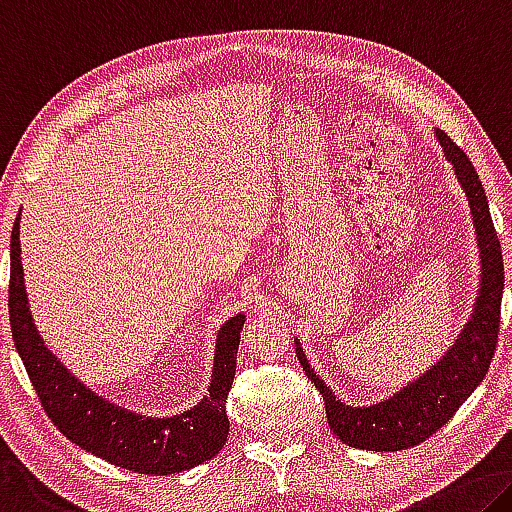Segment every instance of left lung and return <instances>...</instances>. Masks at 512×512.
Wrapping results in <instances>:
<instances>
[{"mask_svg":"<svg viewBox=\"0 0 512 512\" xmlns=\"http://www.w3.org/2000/svg\"><path fill=\"white\" fill-rule=\"evenodd\" d=\"M444 157L451 161L456 177L469 200L474 216L478 255H481V291L474 314L460 339L431 371L403 387L392 399L369 408H351L330 392L328 385L307 364L305 353L296 346L298 362L307 380H312L326 401L328 426L344 444L364 451H403L426 442L435 431L456 415L469 394L481 385L497 351L501 296H504V257L494 232L488 198L476 168L442 129L435 132Z\"/></svg>","mask_w":512,"mask_h":512,"instance_id":"1","label":"left lung"}]
</instances>
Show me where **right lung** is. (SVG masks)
I'll return each mask as SVG.
<instances>
[{
    "label": "right lung",
    "mask_w": 512,
    "mask_h": 512,
    "mask_svg": "<svg viewBox=\"0 0 512 512\" xmlns=\"http://www.w3.org/2000/svg\"><path fill=\"white\" fill-rule=\"evenodd\" d=\"M20 253L18 216L11 232L8 319L15 348L52 424L81 449L136 474L166 476L212 460L230 433L225 403L237 371V351L246 316H232L218 332L209 396L182 415L168 419L143 417L104 401L47 351L31 321Z\"/></svg>",
    "instance_id": "1"
}]
</instances>
